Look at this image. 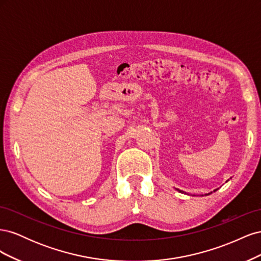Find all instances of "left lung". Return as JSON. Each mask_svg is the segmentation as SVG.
<instances>
[{
	"label": "left lung",
	"mask_w": 261,
	"mask_h": 261,
	"mask_svg": "<svg viewBox=\"0 0 261 261\" xmlns=\"http://www.w3.org/2000/svg\"><path fill=\"white\" fill-rule=\"evenodd\" d=\"M177 191H178V192H180V193H183L181 191H179V189H177ZM216 191H217V189H216ZM216 191H215V192H216ZM206 195H210V194H206Z\"/></svg>",
	"instance_id": "left-lung-1"
}]
</instances>
